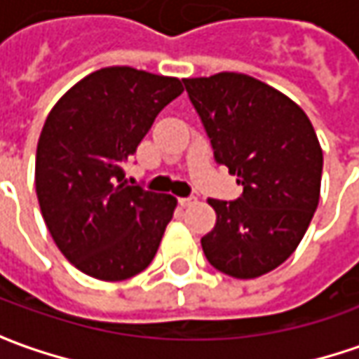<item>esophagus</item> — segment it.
<instances>
[{"instance_id": "obj_1", "label": "esophagus", "mask_w": 359, "mask_h": 359, "mask_svg": "<svg viewBox=\"0 0 359 359\" xmlns=\"http://www.w3.org/2000/svg\"><path fill=\"white\" fill-rule=\"evenodd\" d=\"M196 203V198H180V205L182 208H189V205H194Z\"/></svg>"}]
</instances>
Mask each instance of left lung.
Instances as JSON below:
<instances>
[{
	"label": "left lung",
	"instance_id": "obj_1",
	"mask_svg": "<svg viewBox=\"0 0 359 359\" xmlns=\"http://www.w3.org/2000/svg\"><path fill=\"white\" fill-rule=\"evenodd\" d=\"M184 83L215 159L243 186L240 200H208L215 226L201 238L203 254L222 273L254 280L282 266L310 228L322 145L306 111L255 77L222 72Z\"/></svg>",
	"mask_w": 359,
	"mask_h": 359
}]
</instances>
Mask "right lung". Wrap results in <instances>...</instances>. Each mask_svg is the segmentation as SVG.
I'll use <instances>...</instances> for the list:
<instances>
[{"instance_id":"obj_1","label":"right lung","mask_w":359,"mask_h":359,"mask_svg":"<svg viewBox=\"0 0 359 359\" xmlns=\"http://www.w3.org/2000/svg\"><path fill=\"white\" fill-rule=\"evenodd\" d=\"M182 91L177 77L102 67L48 114L35 154L39 210L60 252L95 280L133 278L158 254L177 200L121 184V165Z\"/></svg>"}]
</instances>
